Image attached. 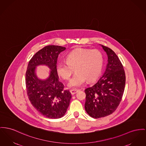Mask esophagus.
Returning a JSON list of instances; mask_svg holds the SVG:
<instances>
[{"mask_svg": "<svg viewBox=\"0 0 146 146\" xmlns=\"http://www.w3.org/2000/svg\"><path fill=\"white\" fill-rule=\"evenodd\" d=\"M78 90H76V89H72V90H70V92H71V94H72V95H74V94H75L76 93H77L78 92Z\"/></svg>", "mask_w": 146, "mask_h": 146, "instance_id": "obj_1", "label": "esophagus"}]
</instances>
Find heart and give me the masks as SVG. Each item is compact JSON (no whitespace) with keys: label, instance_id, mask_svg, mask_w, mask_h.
<instances>
[{"label":"heart","instance_id":"obj_1","mask_svg":"<svg viewBox=\"0 0 146 146\" xmlns=\"http://www.w3.org/2000/svg\"><path fill=\"white\" fill-rule=\"evenodd\" d=\"M103 65L104 56L98 50L78 49L67 55L66 62H58L56 71L60 76L68 80L75 69L76 73L68 85L76 88L82 85L86 80L88 82L96 80L101 72Z\"/></svg>","mask_w":146,"mask_h":146}]
</instances>
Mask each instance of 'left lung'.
I'll return each mask as SVG.
<instances>
[{"label": "left lung", "mask_w": 146, "mask_h": 146, "mask_svg": "<svg viewBox=\"0 0 146 146\" xmlns=\"http://www.w3.org/2000/svg\"><path fill=\"white\" fill-rule=\"evenodd\" d=\"M108 57L106 69L92 86L85 89V108L90 116L99 118L114 112L125 90L126 75L123 66L112 49L102 45Z\"/></svg>", "instance_id": "8db88e82"}]
</instances>
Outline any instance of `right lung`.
Listing matches in <instances>:
<instances>
[{"label": "right lung", "instance_id": "obj_1", "mask_svg": "<svg viewBox=\"0 0 146 146\" xmlns=\"http://www.w3.org/2000/svg\"><path fill=\"white\" fill-rule=\"evenodd\" d=\"M66 48L58 45H48L38 51L30 60L25 74L27 95L37 111L49 118H60L68 108L71 95L58 80L56 63L60 53ZM47 65L51 69L49 77L41 80L35 75L36 67Z\"/></svg>", "mask_w": 146, "mask_h": 146}]
</instances>
